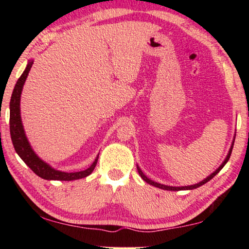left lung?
Instances as JSON below:
<instances>
[{
  "label": "left lung",
  "mask_w": 249,
  "mask_h": 249,
  "mask_svg": "<svg viewBox=\"0 0 249 249\" xmlns=\"http://www.w3.org/2000/svg\"><path fill=\"white\" fill-rule=\"evenodd\" d=\"M233 144H234V139H233V142H232V145H231V148H230V151H229V154L227 155V158H226V160H224V162L222 163V164H221L220 166H219V169L216 170L215 172H213L212 175H211L210 177H207L206 179H204L203 181H200V182H198V183H196V185H193V186H185V187H170V186H164V185H161V183H158V182H155V181H153V180H151V179H148L147 177H146L144 173L142 172V170L138 168L137 166V170H138V173H139V176L142 177V180H144V181H146L147 183H149V185H152V186H155V187H158V188H161V189H164V190H177V192H178V190H187V189H195V188H198V187H200V186H203L204 183H206L207 181H210L211 179L213 178V177H215L217 173H219L220 171H221V169L223 168L224 165H226V163L229 161V159H230V155H231V152H232V147H233Z\"/></svg>",
  "instance_id": "obj_1"
}]
</instances>
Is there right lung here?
Segmentation results:
<instances>
[{
  "label": "right lung",
  "instance_id": "add662e5",
  "mask_svg": "<svg viewBox=\"0 0 249 249\" xmlns=\"http://www.w3.org/2000/svg\"><path fill=\"white\" fill-rule=\"evenodd\" d=\"M33 66V61L27 64L25 71L20 76L17 81L15 89L12 91L11 101H10V135H11L12 144L15 147L16 152L21 158L23 162L36 173L40 178L46 180H62V181H70V180H77L85 178V177L89 176L93 170L96 166L98 156L95 159L93 164L89 168L79 172H62L57 171L51 168L49 164L43 162L38 156H37L30 147L28 141L23 131V127L21 124V117H20V96H21V90L25 84L26 78L28 76L30 68Z\"/></svg>",
  "mask_w": 249,
  "mask_h": 249
}]
</instances>
